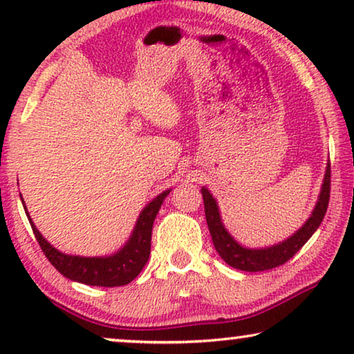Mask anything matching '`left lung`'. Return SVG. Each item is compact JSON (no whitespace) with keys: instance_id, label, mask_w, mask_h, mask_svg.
I'll use <instances>...</instances> for the list:
<instances>
[{"instance_id":"left-lung-1","label":"left lung","mask_w":354,"mask_h":354,"mask_svg":"<svg viewBox=\"0 0 354 354\" xmlns=\"http://www.w3.org/2000/svg\"><path fill=\"white\" fill-rule=\"evenodd\" d=\"M201 195L203 201H205V214L212 243H214V248L221 258L232 268L245 270V272L269 270L285 264L290 258H293V254L301 250V246L311 239L314 232L321 225L324 216L327 212L328 198H330V162H327L321 193H319L317 203L308 221L293 235H290L287 240L266 246V248H248V246L240 245L225 229L219 206H217L216 198L211 195V192L206 187H203Z\"/></svg>"}]
</instances>
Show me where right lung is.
Segmentation results:
<instances>
[{
	"label": "right lung",
	"instance_id": "add662e5",
	"mask_svg": "<svg viewBox=\"0 0 354 354\" xmlns=\"http://www.w3.org/2000/svg\"><path fill=\"white\" fill-rule=\"evenodd\" d=\"M171 193V190H166L149 201L143 211L140 212L137 224H135L132 235L129 236L127 243H125L119 251L109 256H74L61 253L56 250L51 243H48L45 236L40 234L28 214L26 203L22 200L24 209L30 222L33 234L43 253L48 258V261L55 266L57 272H61L64 277L74 282L93 285V287H120V285H127L142 272L145 264L148 263L149 251H151V230L153 222L156 219V214L159 212L162 201Z\"/></svg>",
	"mask_w": 354,
	"mask_h": 354
}]
</instances>
